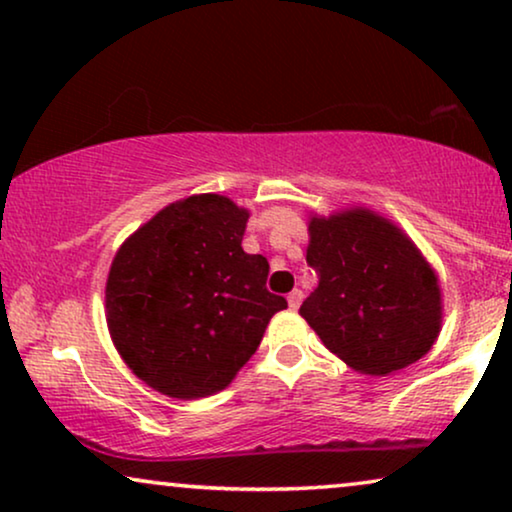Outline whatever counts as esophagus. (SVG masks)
<instances>
[{
  "mask_svg": "<svg viewBox=\"0 0 512 512\" xmlns=\"http://www.w3.org/2000/svg\"><path fill=\"white\" fill-rule=\"evenodd\" d=\"M300 303H303V291L293 289V291L289 293V307H291V310H298Z\"/></svg>",
  "mask_w": 512,
  "mask_h": 512,
  "instance_id": "esophagus-1",
  "label": "esophagus"
}]
</instances>
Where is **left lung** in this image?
Segmentation results:
<instances>
[{"label": "left lung", "instance_id": "1", "mask_svg": "<svg viewBox=\"0 0 512 512\" xmlns=\"http://www.w3.org/2000/svg\"><path fill=\"white\" fill-rule=\"evenodd\" d=\"M307 263L319 284L300 317L356 373L384 377L429 354L443 326L438 275L382 214L347 207L310 214Z\"/></svg>", "mask_w": 512, "mask_h": 512}]
</instances>
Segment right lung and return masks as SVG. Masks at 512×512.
<instances>
[{
	"instance_id": "right-lung-1",
	"label": "right lung",
	"mask_w": 512,
	"mask_h": 512,
	"mask_svg": "<svg viewBox=\"0 0 512 512\" xmlns=\"http://www.w3.org/2000/svg\"><path fill=\"white\" fill-rule=\"evenodd\" d=\"M249 209L188 195L137 228L111 261L104 310L132 373L195 401L226 389L286 300L265 289L270 265L242 249Z\"/></svg>"
}]
</instances>
